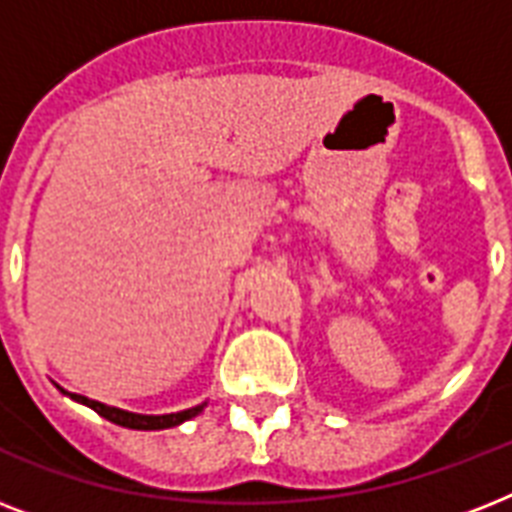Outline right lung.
Listing matches in <instances>:
<instances>
[{
    "instance_id": "obj_1",
    "label": "right lung",
    "mask_w": 512,
    "mask_h": 512,
    "mask_svg": "<svg viewBox=\"0 0 512 512\" xmlns=\"http://www.w3.org/2000/svg\"><path fill=\"white\" fill-rule=\"evenodd\" d=\"M71 398L76 401H82L87 404L90 409L100 414V417H106L108 422H116V425H122V428H132V430H164V428H175L180 422L191 420L196 414L204 409V406H193V409H185V412H177V414H162V417H148V414H132V412H124V409H116V406H106L100 404V401H92L87 396H76L71 393Z\"/></svg>"
}]
</instances>
